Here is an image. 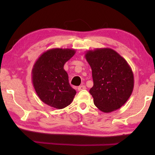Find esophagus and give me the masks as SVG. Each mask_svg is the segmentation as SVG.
Instances as JSON below:
<instances>
[{
	"label": "esophagus",
	"instance_id": "1",
	"mask_svg": "<svg viewBox=\"0 0 155 155\" xmlns=\"http://www.w3.org/2000/svg\"><path fill=\"white\" fill-rule=\"evenodd\" d=\"M86 87L85 85H81L79 87H78V91H81V90H85Z\"/></svg>",
	"mask_w": 155,
	"mask_h": 155
}]
</instances>
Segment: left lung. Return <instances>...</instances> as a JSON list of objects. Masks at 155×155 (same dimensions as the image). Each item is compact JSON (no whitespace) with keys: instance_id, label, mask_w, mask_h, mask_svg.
Here are the masks:
<instances>
[{"instance_id":"left-lung-1","label":"left lung","mask_w":155,"mask_h":155,"mask_svg":"<svg viewBox=\"0 0 155 155\" xmlns=\"http://www.w3.org/2000/svg\"><path fill=\"white\" fill-rule=\"evenodd\" d=\"M85 59L92 70L90 93L97 108L104 113L120 109L133 92L134 76L127 61L111 48L88 51Z\"/></svg>"}]
</instances>
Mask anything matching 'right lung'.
<instances>
[{
    "label": "right lung",
    "mask_w": 155,
    "mask_h": 155,
    "mask_svg": "<svg viewBox=\"0 0 155 155\" xmlns=\"http://www.w3.org/2000/svg\"><path fill=\"white\" fill-rule=\"evenodd\" d=\"M72 48H52L37 59L32 69V83L40 99L48 106L61 109L71 104L76 95L69 83L64 64L74 55Z\"/></svg>",
    "instance_id": "right-lung-1"
}]
</instances>
